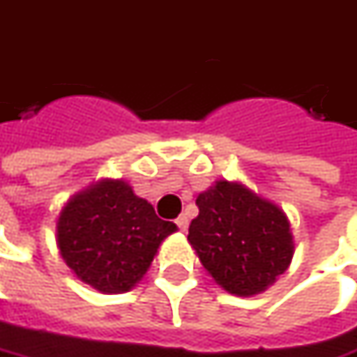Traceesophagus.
I'll list each match as a JSON object with an SVG mask.
<instances>
[{
    "mask_svg": "<svg viewBox=\"0 0 357 357\" xmlns=\"http://www.w3.org/2000/svg\"><path fill=\"white\" fill-rule=\"evenodd\" d=\"M176 224H178V227L181 229V231H185V229H188V225H190V218H188L185 213H181L178 220H176Z\"/></svg>",
    "mask_w": 357,
    "mask_h": 357,
    "instance_id": "34e87169",
    "label": "esophagus"
}]
</instances>
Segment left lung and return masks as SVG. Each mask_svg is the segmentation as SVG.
Here are the masks:
<instances>
[{"label": "left lung", "mask_w": 357, "mask_h": 357, "mask_svg": "<svg viewBox=\"0 0 357 357\" xmlns=\"http://www.w3.org/2000/svg\"><path fill=\"white\" fill-rule=\"evenodd\" d=\"M199 213L188 241L225 291L250 298L289 268L296 252L284 209L241 181L218 179L195 199Z\"/></svg>", "instance_id": "left-lung-1"}]
</instances>
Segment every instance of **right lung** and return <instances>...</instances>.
Here are the masks:
<instances>
[{
  "mask_svg": "<svg viewBox=\"0 0 357 357\" xmlns=\"http://www.w3.org/2000/svg\"><path fill=\"white\" fill-rule=\"evenodd\" d=\"M176 229L128 181L103 178L66 202L55 241L77 280L101 294H123L139 284L162 241Z\"/></svg>",
  "mask_w": 357,
  "mask_h": 357,
  "instance_id": "add662e5",
  "label": "right lung"
}]
</instances>
